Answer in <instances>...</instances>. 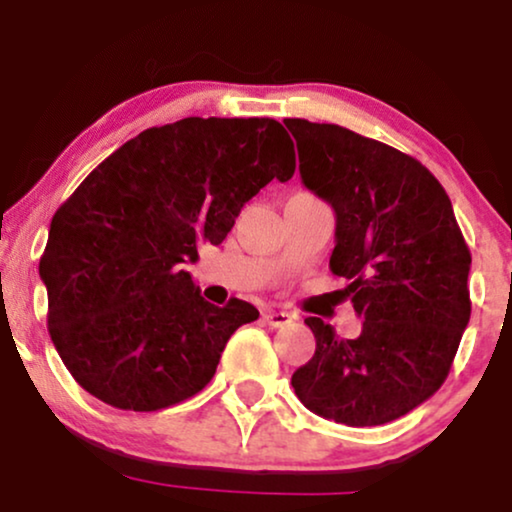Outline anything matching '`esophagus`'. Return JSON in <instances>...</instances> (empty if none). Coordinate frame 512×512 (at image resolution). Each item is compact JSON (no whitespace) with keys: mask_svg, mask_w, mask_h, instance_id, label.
<instances>
[{"mask_svg":"<svg viewBox=\"0 0 512 512\" xmlns=\"http://www.w3.org/2000/svg\"><path fill=\"white\" fill-rule=\"evenodd\" d=\"M262 322L269 327H286L293 322V315L286 313V310H262Z\"/></svg>","mask_w":512,"mask_h":512,"instance_id":"esophagus-1","label":"esophagus"}]
</instances>
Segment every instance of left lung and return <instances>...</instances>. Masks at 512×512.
Listing matches in <instances>:
<instances>
[{"label": "left lung", "instance_id": "left-lung-1", "mask_svg": "<svg viewBox=\"0 0 512 512\" xmlns=\"http://www.w3.org/2000/svg\"><path fill=\"white\" fill-rule=\"evenodd\" d=\"M284 125L305 187L337 214L330 269L349 281L344 296L363 317L356 339L308 317L315 356L291 385L337 424H390L448 378L472 313V255L443 185L414 156L339 125Z\"/></svg>", "mask_w": 512, "mask_h": 512}]
</instances>
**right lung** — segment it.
Segmentation results:
<instances>
[{
	"label": "right lung",
	"instance_id": "1",
	"mask_svg": "<svg viewBox=\"0 0 512 512\" xmlns=\"http://www.w3.org/2000/svg\"><path fill=\"white\" fill-rule=\"evenodd\" d=\"M296 151L272 117H185L144 129L55 211L40 279L48 330L72 378L101 402L158 411L214 378L231 334L260 317L199 296L182 269L219 245Z\"/></svg>",
	"mask_w": 512,
	"mask_h": 512
}]
</instances>
